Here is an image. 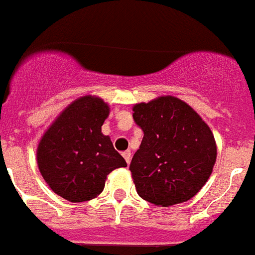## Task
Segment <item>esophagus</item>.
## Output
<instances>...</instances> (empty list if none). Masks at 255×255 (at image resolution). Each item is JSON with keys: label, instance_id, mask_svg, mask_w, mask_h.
<instances>
[{"label": "esophagus", "instance_id": "1", "mask_svg": "<svg viewBox=\"0 0 255 255\" xmlns=\"http://www.w3.org/2000/svg\"><path fill=\"white\" fill-rule=\"evenodd\" d=\"M123 156L126 160V163L130 164V161H131V152L130 151H125V152H123Z\"/></svg>", "mask_w": 255, "mask_h": 255}]
</instances>
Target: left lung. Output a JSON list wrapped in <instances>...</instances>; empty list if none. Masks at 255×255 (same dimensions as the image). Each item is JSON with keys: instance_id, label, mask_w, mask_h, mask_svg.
Here are the masks:
<instances>
[{"instance_id": "1", "label": "left lung", "mask_w": 255, "mask_h": 255, "mask_svg": "<svg viewBox=\"0 0 255 255\" xmlns=\"http://www.w3.org/2000/svg\"><path fill=\"white\" fill-rule=\"evenodd\" d=\"M132 112L144 134L130 164L136 193L160 207L193 198L215 165L211 129L188 103L170 95L138 103Z\"/></svg>"}]
</instances>
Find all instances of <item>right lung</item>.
Listing matches in <instances>:
<instances>
[{
	"label": "right lung",
	"instance_id": "right-lung-1",
	"mask_svg": "<svg viewBox=\"0 0 255 255\" xmlns=\"http://www.w3.org/2000/svg\"><path fill=\"white\" fill-rule=\"evenodd\" d=\"M111 108L99 96L78 98L45 130L36 150L40 173L57 195L70 202L96 198L112 170L126 167L102 126Z\"/></svg>",
	"mask_w": 255,
	"mask_h": 255
}]
</instances>
